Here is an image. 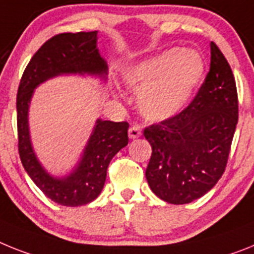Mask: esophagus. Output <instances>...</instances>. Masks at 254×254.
<instances>
[{"mask_svg": "<svg viewBox=\"0 0 254 254\" xmlns=\"http://www.w3.org/2000/svg\"><path fill=\"white\" fill-rule=\"evenodd\" d=\"M140 136H141V129L137 126H132L131 128L128 129V137L131 140H135V138L140 137Z\"/></svg>", "mask_w": 254, "mask_h": 254, "instance_id": "obj_1", "label": "esophagus"}]
</instances>
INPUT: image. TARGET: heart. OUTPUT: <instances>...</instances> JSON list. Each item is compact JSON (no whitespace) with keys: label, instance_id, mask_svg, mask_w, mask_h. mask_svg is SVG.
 Segmentation results:
<instances>
[{"label":"heart","instance_id":"heart-1","mask_svg":"<svg viewBox=\"0 0 254 254\" xmlns=\"http://www.w3.org/2000/svg\"><path fill=\"white\" fill-rule=\"evenodd\" d=\"M204 71V59L195 50L170 49L127 66L122 71V81L137 91L142 117L163 122L189 106Z\"/></svg>","mask_w":254,"mask_h":254}]
</instances>
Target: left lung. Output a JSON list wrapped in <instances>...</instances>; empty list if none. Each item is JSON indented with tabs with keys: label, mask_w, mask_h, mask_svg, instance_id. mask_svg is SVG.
Masks as SVG:
<instances>
[{
	"label": "left lung",
	"mask_w": 254,
	"mask_h": 254,
	"mask_svg": "<svg viewBox=\"0 0 254 254\" xmlns=\"http://www.w3.org/2000/svg\"><path fill=\"white\" fill-rule=\"evenodd\" d=\"M238 123V94L230 65L213 42L211 69L185 110L144 129L151 145L145 176L171 204L191 203L218 183Z\"/></svg>",
	"instance_id": "left-lung-1"
}]
</instances>
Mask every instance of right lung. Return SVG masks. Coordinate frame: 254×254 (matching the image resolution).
Listing matches in <instances>:
<instances>
[{
    "label": "right lung",
    "instance_id": "add662e5",
    "mask_svg": "<svg viewBox=\"0 0 254 254\" xmlns=\"http://www.w3.org/2000/svg\"><path fill=\"white\" fill-rule=\"evenodd\" d=\"M97 30L62 33L45 42L24 70L16 97L19 154L24 170L47 198L66 207H79L100 195L110 160L128 144V123L97 118L77 163L55 176L34 151L29 129L30 101L36 88L60 75L95 77L106 82L108 64L97 47Z\"/></svg>",
    "mask_w": 254,
    "mask_h": 254
}]
</instances>
